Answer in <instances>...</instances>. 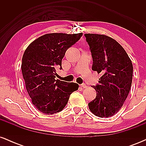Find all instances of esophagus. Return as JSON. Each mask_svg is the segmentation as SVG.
<instances>
[{
    "label": "esophagus",
    "mask_w": 146,
    "mask_h": 146,
    "mask_svg": "<svg viewBox=\"0 0 146 146\" xmlns=\"http://www.w3.org/2000/svg\"><path fill=\"white\" fill-rule=\"evenodd\" d=\"M80 86L81 87H82V88H86V85L85 84H82L81 85H80Z\"/></svg>",
    "instance_id": "obj_1"
}]
</instances>
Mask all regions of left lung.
Masks as SVG:
<instances>
[{
    "mask_svg": "<svg viewBox=\"0 0 146 146\" xmlns=\"http://www.w3.org/2000/svg\"><path fill=\"white\" fill-rule=\"evenodd\" d=\"M84 36L93 58L92 70L102 75L98 84L93 86L97 96L88 107L96 116L111 117L120 110L130 92L132 62L124 48L113 38L93 33Z\"/></svg>",
    "mask_w": 146,
    "mask_h": 146,
    "instance_id": "1",
    "label": "left lung"
}]
</instances>
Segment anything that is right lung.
<instances>
[{
    "label": "right lung",
    "mask_w": 146,
    "mask_h": 146,
    "mask_svg": "<svg viewBox=\"0 0 146 146\" xmlns=\"http://www.w3.org/2000/svg\"><path fill=\"white\" fill-rule=\"evenodd\" d=\"M82 33H53L40 37L29 45L22 59L21 69L31 102L46 115L62 111L70 95L78 89L76 83L56 80V69L62 68V60L68 48L82 36Z\"/></svg>",
    "instance_id": "right-lung-1"
}]
</instances>
